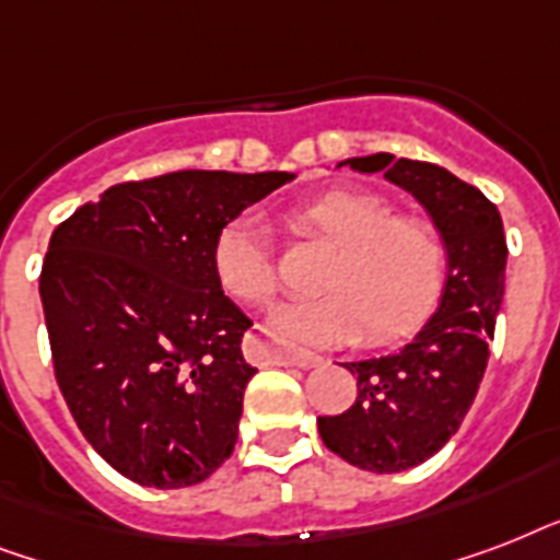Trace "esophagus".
<instances>
[{"mask_svg":"<svg viewBox=\"0 0 560 560\" xmlns=\"http://www.w3.org/2000/svg\"><path fill=\"white\" fill-rule=\"evenodd\" d=\"M246 358L261 366H299V369H316L323 366L325 358L311 354V351H288L261 340V337H249L246 340Z\"/></svg>","mask_w":560,"mask_h":560,"instance_id":"esophagus-1","label":"esophagus"}]
</instances>
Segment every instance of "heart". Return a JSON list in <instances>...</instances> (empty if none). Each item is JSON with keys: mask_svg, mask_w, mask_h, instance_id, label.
<instances>
[{"mask_svg": "<svg viewBox=\"0 0 560 560\" xmlns=\"http://www.w3.org/2000/svg\"><path fill=\"white\" fill-rule=\"evenodd\" d=\"M296 235L334 246L319 276L325 293L272 307L267 331L293 346H340L363 328L372 342H395L424 325L447 281V241L421 214H395L386 197L334 188L290 211ZM220 284L246 305H267L279 290L270 232L241 211L214 237Z\"/></svg>", "mask_w": 560, "mask_h": 560, "instance_id": "1", "label": "heart"}]
</instances>
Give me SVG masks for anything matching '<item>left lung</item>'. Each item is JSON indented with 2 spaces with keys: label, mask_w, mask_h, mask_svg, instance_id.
Listing matches in <instances>:
<instances>
[{
  "label": "left lung",
  "mask_w": 560,
  "mask_h": 560,
  "mask_svg": "<svg viewBox=\"0 0 560 560\" xmlns=\"http://www.w3.org/2000/svg\"><path fill=\"white\" fill-rule=\"evenodd\" d=\"M360 174L409 191L447 241V281L435 314L400 351L342 363L358 374V400L316 418L328 451L354 468L398 474L439 453L477 398L505 290L503 218L486 194L433 162L392 153L354 156Z\"/></svg>",
  "instance_id": "obj_1"
}]
</instances>
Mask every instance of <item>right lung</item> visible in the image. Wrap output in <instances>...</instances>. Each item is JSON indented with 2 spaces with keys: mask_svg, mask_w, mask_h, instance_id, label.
Masks as SVG:
<instances>
[{
  "mask_svg": "<svg viewBox=\"0 0 560 560\" xmlns=\"http://www.w3.org/2000/svg\"><path fill=\"white\" fill-rule=\"evenodd\" d=\"M288 171H174L118 183L51 232L39 272L57 386L121 477L186 488L232 456L249 319L223 296L214 237Z\"/></svg>",
  "mask_w": 560,
  "mask_h": 560,
  "instance_id": "right-lung-1",
  "label": "right lung"
}]
</instances>
